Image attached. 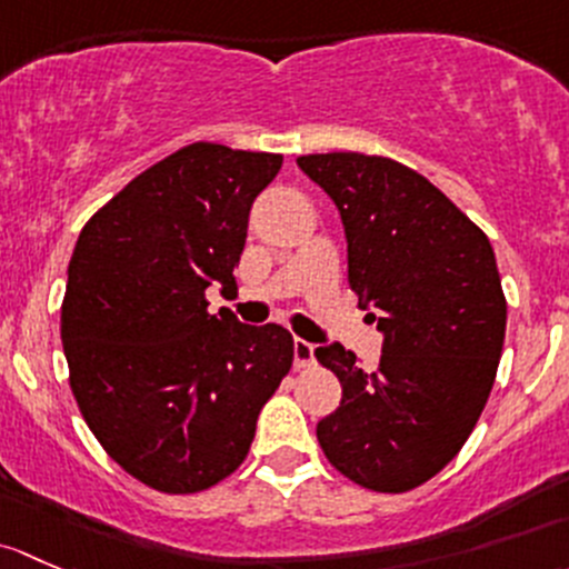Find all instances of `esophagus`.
Returning <instances> with one entry per match:
<instances>
[{
  "label": "esophagus",
  "mask_w": 569,
  "mask_h": 569,
  "mask_svg": "<svg viewBox=\"0 0 569 569\" xmlns=\"http://www.w3.org/2000/svg\"><path fill=\"white\" fill-rule=\"evenodd\" d=\"M292 356H296V370H307V367L315 365V345L296 337V342H292Z\"/></svg>",
  "instance_id": "1"
}]
</instances>
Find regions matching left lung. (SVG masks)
Here are the masks:
<instances>
[{
    "instance_id": "obj_1",
    "label": "left lung",
    "mask_w": 569,
    "mask_h": 569,
    "mask_svg": "<svg viewBox=\"0 0 569 569\" xmlns=\"http://www.w3.org/2000/svg\"><path fill=\"white\" fill-rule=\"evenodd\" d=\"M296 161L339 208L350 290L383 331L378 370H361L342 345L315 350L342 383V402L318 425L320 449L350 482L408 493L460 452L493 389L507 328L493 246L395 158Z\"/></svg>"
}]
</instances>
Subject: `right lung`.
I'll use <instances>...</instances> for the list:
<instances>
[{
    "label": "right lung",
    "mask_w": 569,
    "mask_h": 569,
    "mask_svg": "<svg viewBox=\"0 0 569 569\" xmlns=\"http://www.w3.org/2000/svg\"><path fill=\"white\" fill-rule=\"evenodd\" d=\"M279 153L194 142L144 169L81 227L62 298L79 411L103 452L158 493L219 485L292 367V333L208 312L236 284L254 197Z\"/></svg>",
    "instance_id": "1"
}]
</instances>
